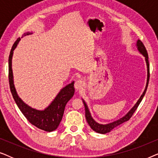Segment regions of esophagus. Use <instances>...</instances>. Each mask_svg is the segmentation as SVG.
<instances>
[{"instance_id": "34e87169", "label": "esophagus", "mask_w": 158, "mask_h": 158, "mask_svg": "<svg viewBox=\"0 0 158 158\" xmlns=\"http://www.w3.org/2000/svg\"><path fill=\"white\" fill-rule=\"evenodd\" d=\"M84 86V82L82 80H77L75 83V88L77 90H81Z\"/></svg>"}]
</instances>
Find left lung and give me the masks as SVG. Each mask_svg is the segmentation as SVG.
Wrapping results in <instances>:
<instances>
[{
    "label": "left lung",
    "mask_w": 158,
    "mask_h": 158,
    "mask_svg": "<svg viewBox=\"0 0 158 158\" xmlns=\"http://www.w3.org/2000/svg\"><path fill=\"white\" fill-rule=\"evenodd\" d=\"M137 46L138 50H139L140 52H141L142 55H143L144 57H145L147 66H148V82H147V85H146L145 90H144L143 94H142L141 97H140L139 101H137L135 106H134L132 109H131L130 111H129V113L127 114L126 116H124V117L122 118H120V119L116 121V122L110 123V124H99L97 122H95V121L93 119L91 116H90V114L89 112V110H88V108L87 106V105H86L85 103L83 101L84 106H85V109L86 120H87L88 124H89L90 128H91L94 131H96V132L100 133V134L108 133V132H109V131L111 130H112V129H113L114 128H115V127L118 126V125L122 124L124 122H127V121L130 119V118L131 117V116H132V115L134 114V113L135 112L136 110H137V107L139 106V103L142 101V98H143L144 94H145V93L147 91V88H148V86L149 79H150V64H149V60H148V52H147V49L145 48V47H144V44L140 40L137 41Z\"/></svg>",
    "instance_id": "1"
}]
</instances>
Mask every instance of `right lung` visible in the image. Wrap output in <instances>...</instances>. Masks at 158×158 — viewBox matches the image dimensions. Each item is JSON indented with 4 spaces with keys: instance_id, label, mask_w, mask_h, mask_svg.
Segmentation results:
<instances>
[{
    "instance_id": "right-lung-1",
    "label": "right lung",
    "mask_w": 158,
    "mask_h": 158,
    "mask_svg": "<svg viewBox=\"0 0 158 158\" xmlns=\"http://www.w3.org/2000/svg\"><path fill=\"white\" fill-rule=\"evenodd\" d=\"M28 34H30L29 32H28L25 35H28ZM20 40V38H18L14 42L11 50L10 52L9 57H8V81H9L10 92L19 109L31 124L44 131H54L57 128L61 122L67 103L70 100V98L75 94L74 82L62 88L56 96L55 100L52 101V103L44 111H38V110L31 109V107L23 103L22 100L18 96L16 89H15L11 68L13 53Z\"/></svg>"
}]
</instances>
